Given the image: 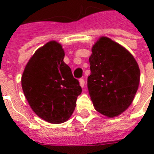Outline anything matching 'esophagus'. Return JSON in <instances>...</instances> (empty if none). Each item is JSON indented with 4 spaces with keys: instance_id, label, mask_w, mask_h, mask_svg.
I'll return each instance as SVG.
<instances>
[{
    "instance_id": "34e87169",
    "label": "esophagus",
    "mask_w": 154,
    "mask_h": 154,
    "mask_svg": "<svg viewBox=\"0 0 154 154\" xmlns=\"http://www.w3.org/2000/svg\"><path fill=\"white\" fill-rule=\"evenodd\" d=\"M79 83H80V86L82 87H83L85 86V80L83 79H79Z\"/></svg>"
}]
</instances>
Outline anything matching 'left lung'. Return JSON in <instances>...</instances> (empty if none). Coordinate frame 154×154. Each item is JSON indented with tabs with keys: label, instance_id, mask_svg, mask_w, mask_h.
<instances>
[{
	"label": "left lung",
	"instance_id": "left-lung-1",
	"mask_svg": "<svg viewBox=\"0 0 154 154\" xmlns=\"http://www.w3.org/2000/svg\"><path fill=\"white\" fill-rule=\"evenodd\" d=\"M87 88L95 110L118 116L132 103L138 88L140 70L134 56L118 43L101 37L89 58Z\"/></svg>",
	"mask_w": 154,
	"mask_h": 154
}]
</instances>
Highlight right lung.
Masks as SVG:
<instances>
[{
    "instance_id": "1",
    "label": "right lung",
    "mask_w": 154,
    "mask_h": 154,
    "mask_svg": "<svg viewBox=\"0 0 154 154\" xmlns=\"http://www.w3.org/2000/svg\"><path fill=\"white\" fill-rule=\"evenodd\" d=\"M63 58L62 46L50 41L34 53L22 75V89L31 108L50 123L68 120L82 93L79 82Z\"/></svg>"
}]
</instances>
